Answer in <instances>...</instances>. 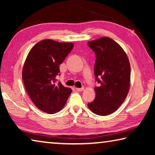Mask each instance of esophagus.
Returning <instances> with one entry per match:
<instances>
[{"label":"esophagus","mask_w":155,"mask_h":155,"mask_svg":"<svg viewBox=\"0 0 155 155\" xmlns=\"http://www.w3.org/2000/svg\"><path fill=\"white\" fill-rule=\"evenodd\" d=\"M76 90L78 91H82L84 90V87H81V88H76Z\"/></svg>","instance_id":"1"}]
</instances>
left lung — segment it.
<instances>
[{"label":"left lung","mask_w":155,"mask_h":155,"mask_svg":"<svg viewBox=\"0 0 155 155\" xmlns=\"http://www.w3.org/2000/svg\"><path fill=\"white\" fill-rule=\"evenodd\" d=\"M87 44L96 53L94 74L101 85L94 89L96 98L88 107L94 114L104 116L116 111L127 98L130 85V62L122 47L108 37Z\"/></svg>","instance_id":"8db88e82"}]
</instances>
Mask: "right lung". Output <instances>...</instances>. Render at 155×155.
Instances as JSON below:
<instances>
[{
    "label": "right lung",
    "mask_w": 155,
    "mask_h": 155,
    "mask_svg": "<svg viewBox=\"0 0 155 155\" xmlns=\"http://www.w3.org/2000/svg\"><path fill=\"white\" fill-rule=\"evenodd\" d=\"M74 44L43 40L30 50L22 68L25 87L31 101L47 114L59 112L72 92L70 88L55 84L59 65L72 51Z\"/></svg>",
    "instance_id": "add662e5"
}]
</instances>
